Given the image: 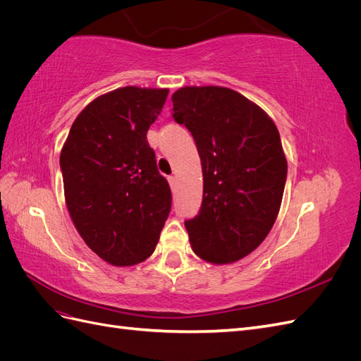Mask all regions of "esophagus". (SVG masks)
I'll return each instance as SVG.
<instances>
[{"mask_svg":"<svg viewBox=\"0 0 361 361\" xmlns=\"http://www.w3.org/2000/svg\"><path fill=\"white\" fill-rule=\"evenodd\" d=\"M169 183H170L171 190L176 188V183H178V179H176V176H169Z\"/></svg>","mask_w":361,"mask_h":361,"instance_id":"obj_1","label":"esophagus"}]
</instances>
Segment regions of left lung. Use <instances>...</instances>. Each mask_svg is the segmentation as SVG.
Segmentation results:
<instances>
[{
    "mask_svg": "<svg viewBox=\"0 0 361 361\" xmlns=\"http://www.w3.org/2000/svg\"><path fill=\"white\" fill-rule=\"evenodd\" d=\"M171 101L202 161V207L185 221L191 248L209 264H233L262 244L279 215L288 174L279 129L227 87H182Z\"/></svg>",
    "mask_w": 361,
    "mask_h": 361,
    "instance_id": "1",
    "label": "left lung"
}]
</instances>
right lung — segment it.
Listing matches in <instances>:
<instances>
[{"instance_id": "add662e5", "label": "right lung", "mask_w": 361, "mask_h": 361, "mask_svg": "<svg viewBox=\"0 0 361 361\" xmlns=\"http://www.w3.org/2000/svg\"><path fill=\"white\" fill-rule=\"evenodd\" d=\"M169 89L128 85L96 97L75 118L60 154L64 199L89 248L114 267L146 260L170 214L171 191L147 130Z\"/></svg>"}]
</instances>
